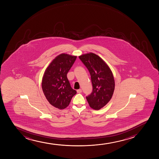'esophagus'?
<instances>
[{
    "instance_id": "1",
    "label": "esophagus",
    "mask_w": 159,
    "mask_h": 159,
    "mask_svg": "<svg viewBox=\"0 0 159 159\" xmlns=\"http://www.w3.org/2000/svg\"><path fill=\"white\" fill-rule=\"evenodd\" d=\"M82 90L81 89H79L77 90V93H82Z\"/></svg>"
}]
</instances>
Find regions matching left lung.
<instances>
[{"mask_svg":"<svg viewBox=\"0 0 159 159\" xmlns=\"http://www.w3.org/2000/svg\"><path fill=\"white\" fill-rule=\"evenodd\" d=\"M79 58L88 68L93 91L86 97L91 108L98 110L109 102L113 95L115 83L113 74L108 65L95 53L83 54Z\"/></svg>","mask_w":159,"mask_h":159,"instance_id":"obj_1","label":"left lung"}]
</instances>
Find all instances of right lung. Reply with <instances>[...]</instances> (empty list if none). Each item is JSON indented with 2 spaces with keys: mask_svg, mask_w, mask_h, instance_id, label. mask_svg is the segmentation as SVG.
<instances>
[{
  "mask_svg": "<svg viewBox=\"0 0 159 159\" xmlns=\"http://www.w3.org/2000/svg\"><path fill=\"white\" fill-rule=\"evenodd\" d=\"M76 58L75 56L61 53L51 61L44 71L42 90L50 104L55 108L64 109L67 107L76 94L67 77Z\"/></svg>",
  "mask_w": 159,
  "mask_h": 159,
  "instance_id": "add662e5",
  "label": "right lung"
}]
</instances>
